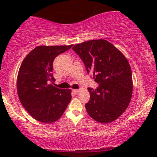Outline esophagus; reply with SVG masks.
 <instances>
[{
	"mask_svg": "<svg viewBox=\"0 0 157 157\" xmlns=\"http://www.w3.org/2000/svg\"><path fill=\"white\" fill-rule=\"evenodd\" d=\"M73 91H74V93H76V94H78V92L80 91V90H79V89H74V90H73Z\"/></svg>",
	"mask_w": 157,
	"mask_h": 157,
	"instance_id": "esophagus-1",
	"label": "esophagus"
}]
</instances>
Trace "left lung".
<instances>
[{
    "instance_id": "8db88e82",
    "label": "left lung",
    "mask_w": 157,
    "mask_h": 157,
    "mask_svg": "<svg viewBox=\"0 0 157 157\" xmlns=\"http://www.w3.org/2000/svg\"><path fill=\"white\" fill-rule=\"evenodd\" d=\"M84 63L87 74L98 83L88 88L89 101L86 109L92 119L110 123L118 119L129 104L133 83L129 63L121 51L106 40H91L72 48Z\"/></svg>"
}]
</instances>
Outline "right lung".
Returning <instances> with one entry per match:
<instances>
[{"instance_id":"1","label":"right lung","mask_w":157,"mask_h":157,"mask_svg":"<svg viewBox=\"0 0 157 157\" xmlns=\"http://www.w3.org/2000/svg\"><path fill=\"white\" fill-rule=\"evenodd\" d=\"M73 46H37L23 59L17 78L20 101L33 119L52 123L63 115L71 99L70 89L56 87L53 62Z\"/></svg>"}]
</instances>
